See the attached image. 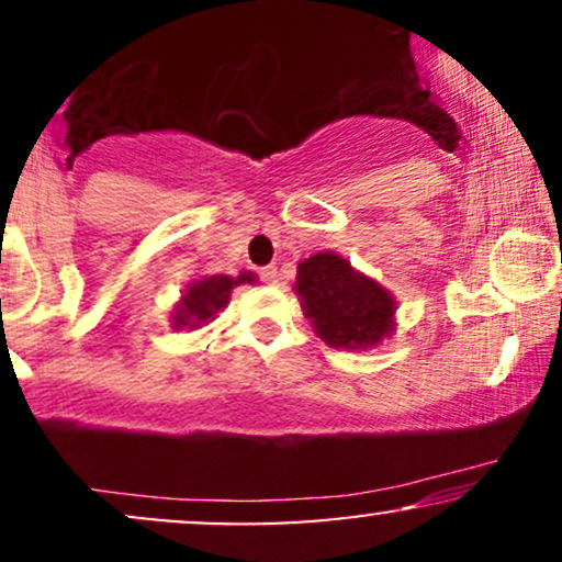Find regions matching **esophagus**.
Segmentation results:
<instances>
[{
    "mask_svg": "<svg viewBox=\"0 0 562 562\" xmlns=\"http://www.w3.org/2000/svg\"><path fill=\"white\" fill-rule=\"evenodd\" d=\"M259 280L267 282V285H274V282H277V267H261L259 269Z\"/></svg>",
    "mask_w": 562,
    "mask_h": 562,
    "instance_id": "34e87169",
    "label": "esophagus"
}]
</instances>
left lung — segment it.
Returning a JSON list of instances; mask_svg holds the SVG:
<instances>
[{"instance_id":"1","label":"left lung","mask_w":562,"mask_h":562,"mask_svg":"<svg viewBox=\"0 0 562 562\" xmlns=\"http://www.w3.org/2000/svg\"><path fill=\"white\" fill-rule=\"evenodd\" d=\"M295 293L327 346L367 348L391 333L393 299L340 256L317 254L299 263Z\"/></svg>"}]
</instances>
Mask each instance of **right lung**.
Here are the masks:
<instances>
[{"mask_svg":"<svg viewBox=\"0 0 562 562\" xmlns=\"http://www.w3.org/2000/svg\"><path fill=\"white\" fill-rule=\"evenodd\" d=\"M250 280H254V274L245 272L237 277V280L227 274H216V277H205V280L192 282L182 303H179L173 325L177 327L205 325L209 319H214V314L218 312V308L227 306L232 288L240 285V282H250Z\"/></svg>","mask_w":562,"mask_h":562,"instance_id":"add662e5","label":"right lung"}]
</instances>
